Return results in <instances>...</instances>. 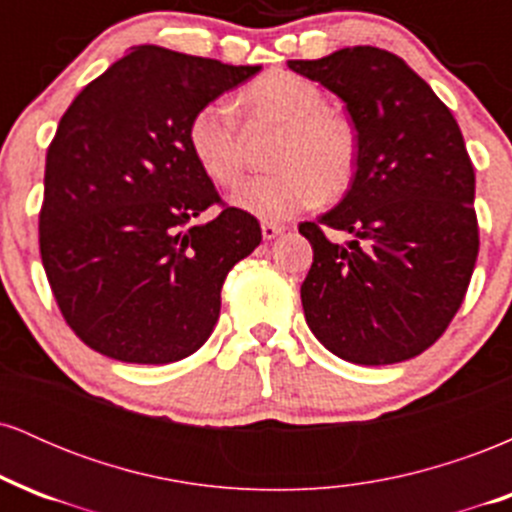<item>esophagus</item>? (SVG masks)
Returning <instances> with one entry per match:
<instances>
[{
    "mask_svg": "<svg viewBox=\"0 0 512 512\" xmlns=\"http://www.w3.org/2000/svg\"><path fill=\"white\" fill-rule=\"evenodd\" d=\"M286 228L281 223H262V238L264 240H274L276 236H281Z\"/></svg>",
    "mask_w": 512,
    "mask_h": 512,
    "instance_id": "1",
    "label": "esophagus"
}]
</instances>
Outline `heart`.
I'll use <instances>...</instances> for the list:
<instances>
[{
    "instance_id": "obj_1",
    "label": "heart",
    "mask_w": 512,
    "mask_h": 512,
    "mask_svg": "<svg viewBox=\"0 0 512 512\" xmlns=\"http://www.w3.org/2000/svg\"><path fill=\"white\" fill-rule=\"evenodd\" d=\"M243 105L252 125L281 127V137L272 154L274 173L233 190L238 209L276 223L349 190L358 166V134L346 117L327 108L320 86L291 72H269L245 88ZM187 144L216 185H233L243 173L245 134L223 98L204 103L190 117Z\"/></svg>"
}]
</instances>
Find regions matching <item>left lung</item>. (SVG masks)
I'll use <instances>...</instances> for the list:
<instances>
[{
  "mask_svg": "<svg viewBox=\"0 0 512 512\" xmlns=\"http://www.w3.org/2000/svg\"><path fill=\"white\" fill-rule=\"evenodd\" d=\"M346 103L358 134L354 182L337 207L303 221L313 264L305 322L334 356L387 366L448 330L479 255L474 168L455 117L392 52L358 45L291 60ZM351 232L332 244L324 228Z\"/></svg>",
  "mask_w": 512,
  "mask_h": 512,
  "instance_id": "1",
  "label": "left lung"
}]
</instances>
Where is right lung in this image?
Segmentation results:
<instances>
[{
  "label": "right lung",
  "instance_id": "1",
  "mask_svg": "<svg viewBox=\"0 0 512 512\" xmlns=\"http://www.w3.org/2000/svg\"><path fill=\"white\" fill-rule=\"evenodd\" d=\"M257 72L142 45L62 115L45 158L40 257L62 317L98 354L158 366L209 339L223 281L262 231L236 207L191 223L223 202L187 125Z\"/></svg>",
  "mask_w": 512,
  "mask_h": 512
}]
</instances>
